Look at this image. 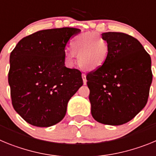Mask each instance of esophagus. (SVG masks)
<instances>
[{"instance_id":"1","label":"esophagus","mask_w":156,"mask_h":156,"mask_svg":"<svg viewBox=\"0 0 156 156\" xmlns=\"http://www.w3.org/2000/svg\"><path fill=\"white\" fill-rule=\"evenodd\" d=\"M82 78H83V84H86V83H87L86 74H85V73H83V74H82Z\"/></svg>"}]
</instances>
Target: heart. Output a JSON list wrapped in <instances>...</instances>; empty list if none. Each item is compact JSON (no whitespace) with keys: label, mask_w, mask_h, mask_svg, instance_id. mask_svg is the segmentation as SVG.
<instances>
[{"label":"heart","mask_w":156,"mask_h":156,"mask_svg":"<svg viewBox=\"0 0 156 156\" xmlns=\"http://www.w3.org/2000/svg\"><path fill=\"white\" fill-rule=\"evenodd\" d=\"M72 52L67 53L66 59L73 62L78 56L80 66L87 70H94L102 66L108 55V45L100 34L84 33L76 36L70 43Z\"/></svg>","instance_id":"heart-1"}]
</instances>
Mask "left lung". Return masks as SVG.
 Returning <instances> with one entry per match:
<instances>
[{
    "label": "left lung",
    "mask_w": 156,
    "mask_h": 156,
    "mask_svg": "<svg viewBox=\"0 0 156 156\" xmlns=\"http://www.w3.org/2000/svg\"><path fill=\"white\" fill-rule=\"evenodd\" d=\"M101 36L108 45L107 60L87 74L91 115L102 124L118 126L131 120L147 104L151 57L132 36L118 32Z\"/></svg>",
    "instance_id": "8db88e82"
}]
</instances>
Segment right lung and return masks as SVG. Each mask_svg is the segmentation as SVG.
<instances>
[{
    "instance_id": "obj_1",
    "label": "right lung",
    "mask_w": 156,
    "mask_h": 156,
    "mask_svg": "<svg viewBox=\"0 0 156 156\" xmlns=\"http://www.w3.org/2000/svg\"><path fill=\"white\" fill-rule=\"evenodd\" d=\"M80 31L71 27L37 31L11 52L12 105L30 124L48 127L60 122L68 101L83 85L81 72L65 66L66 44Z\"/></svg>"
}]
</instances>
